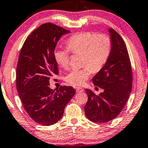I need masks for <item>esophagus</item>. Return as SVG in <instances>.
Here are the masks:
<instances>
[{"label":"esophagus","instance_id":"obj_1","mask_svg":"<svg viewBox=\"0 0 148 148\" xmlns=\"http://www.w3.org/2000/svg\"><path fill=\"white\" fill-rule=\"evenodd\" d=\"M83 90H84V89L82 88H80V87H77V88H76V92H82Z\"/></svg>","mask_w":148,"mask_h":148}]
</instances>
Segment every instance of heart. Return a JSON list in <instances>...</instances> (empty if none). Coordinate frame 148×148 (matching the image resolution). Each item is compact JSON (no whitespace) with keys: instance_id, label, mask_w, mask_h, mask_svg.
Instances as JSON below:
<instances>
[{"instance_id":"heart-1","label":"heart","mask_w":148,"mask_h":148,"mask_svg":"<svg viewBox=\"0 0 148 148\" xmlns=\"http://www.w3.org/2000/svg\"><path fill=\"white\" fill-rule=\"evenodd\" d=\"M68 48L57 47L53 52L58 65L66 69L70 64L71 50L73 53H82L81 68H74L65 76L71 84L83 85L90 77L92 71H98L106 63L111 51V40L107 34L79 33L71 36L66 42Z\"/></svg>"}]
</instances>
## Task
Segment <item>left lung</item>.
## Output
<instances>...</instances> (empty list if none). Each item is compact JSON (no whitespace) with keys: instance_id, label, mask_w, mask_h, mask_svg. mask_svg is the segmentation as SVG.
<instances>
[{"instance_id":"left-lung-1","label":"left lung","mask_w":148,"mask_h":148,"mask_svg":"<svg viewBox=\"0 0 148 148\" xmlns=\"http://www.w3.org/2000/svg\"><path fill=\"white\" fill-rule=\"evenodd\" d=\"M111 51L106 63L92 79L94 85L103 89L97 95L86 89L88 101L86 117L95 123H106L116 118L127 103L132 90V72L125 44L121 36L109 29Z\"/></svg>"}]
</instances>
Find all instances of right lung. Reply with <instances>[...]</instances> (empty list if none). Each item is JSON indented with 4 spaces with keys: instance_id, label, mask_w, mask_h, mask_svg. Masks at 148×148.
Here are the masks:
<instances>
[{
    "instance_id": "right-lung-1",
    "label": "right lung",
    "mask_w": 148,
    "mask_h": 148,
    "mask_svg": "<svg viewBox=\"0 0 148 148\" xmlns=\"http://www.w3.org/2000/svg\"><path fill=\"white\" fill-rule=\"evenodd\" d=\"M70 31L53 23L38 27L27 38L16 68V88L24 108L42 125H53L62 118L64 108L75 94L72 86L49 88V79L59 73L53 52L62 36Z\"/></svg>"
}]
</instances>
